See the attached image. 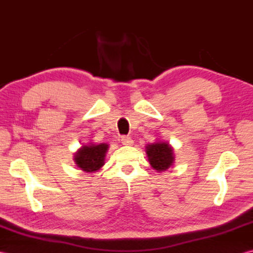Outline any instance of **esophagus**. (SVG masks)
<instances>
[{"label":"esophagus","instance_id":"obj_1","mask_svg":"<svg viewBox=\"0 0 253 253\" xmlns=\"http://www.w3.org/2000/svg\"><path fill=\"white\" fill-rule=\"evenodd\" d=\"M121 140H122V143L124 144V146H132L133 144V140L128 136H123Z\"/></svg>","mask_w":253,"mask_h":253}]
</instances>
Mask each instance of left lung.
Listing matches in <instances>:
<instances>
[{"label":"left lung","instance_id":"obj_1","mask_svg":"<svg viewBox=\"0 0 253 253\" xmlns=\"http://www.w3.org/2000/svg\"><path fill=\"white\" fill-rule=\"evenodd\" d=\"M146 152L150 165L159 173L169 169L174 164V150L169 142L157 141L146 147Z\"/></svg>","mask_w":253,"mask_h":253}]
</instances>
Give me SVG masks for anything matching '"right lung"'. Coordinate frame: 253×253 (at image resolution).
I'll list each match as a JSON object with an SVG mask.
<instances>
[{
  "label": "right lung",
  "mask_w": 253,
  "mask_h": 253,
  "mask_svg": "<svg viewBox=\"0 0 253 253\" xmlns=\"http://www.w3.org/2000/svg\"><path fill=\"white\" fill-rule=\"evenodd\" d=\"M109 150L107 143L83 144L74 154V161L84 173H95L104 165L105 155Z\"/></svg>",
  "instance_id": "obj_1"
}]
</instances>
